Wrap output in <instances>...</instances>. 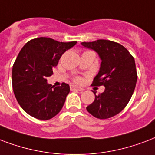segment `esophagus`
Returning a JSON list of instances; mask_svg holds the SVG:
<instances>
[{
	"label": "esophagus",
	"instance_id": "1",
	"mask_svg": "<svg viewBox=\"0 0 155 155\" xmlns=\"http://www.w3.org/2000/svg\"><path fill=\"white\" fill-rule=\"evenodd\" d=\"M71 90L80 91V92H82V91H83L82 88H79V87H77V86L74 85V84H71Z\"/></svg>",
	"mask_w": 155,
	"mask_h": 155
}]
</instances>
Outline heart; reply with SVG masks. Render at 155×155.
Wrapping results in <instances>:
<instances>
[{"instance_id":"heart-1","label":"heart","mask_w":155,"mask_h":155,"mask_svg":"<svg viewBox=\"0 0 155 155\" xmlns=\"http://www.w3.org/2000/svg\"><path fill=\"white\" fill-rule=\"evenodd\" d=\"M76 80H79V79H76Z\"/></svg>"}]
</instances>
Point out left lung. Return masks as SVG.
I'll return each mask as SVG.
<instances>
[{"instance_id":"1","label":"left lung","mask_w":155,"mask_h":155,"mask_svg":"<svg viewBox=\"0 0 155 155\" xmlns=\"http://www.w3.org/2000/svg\"><path fill=\"white\" fill-rule=\"evenodd\" d=\"M82 46L98 54L101 66L92 85L105 86L103 93L95 94L86 109L100 120L109 119L121 112L131 99L137 80L135 60L120 44L107 40L82 42Z\"/></svg>"}]
</instances>
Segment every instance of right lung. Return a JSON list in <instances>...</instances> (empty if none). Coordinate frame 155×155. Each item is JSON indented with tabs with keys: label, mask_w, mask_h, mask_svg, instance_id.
<instances>
[{
	"label": "right lung",
	"mask_w": 155,
	"mask_h": 155,
	"mask_svg": "<svg viewBox=\"0 0 155 155\" xmlns=\"http://www.w3.org/2000/svg\"><path fill=\"white\" fill-rule=\"evenodd\" d=\"M76 43L40 37L28 41L19 52L12 70L13 90L20 106L31 116L48 120L62 110L69 84L54 87L46 78L53 75L62 54Z\"/></svg>",
	"instance_id": "right-lung-1"
}]
</instances>
